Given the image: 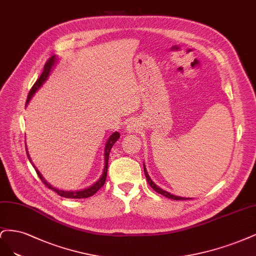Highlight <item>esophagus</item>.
Masks as SVG:
<instances>
[{
    "mask_svg": "<svg viewBox=\"0 0 256 256\" xmlns=\"http://www.w3.org/2000/svg\"><path fill=\"white\" fill-rule=\"evenodd\" d=\"M126 128H128L126 130L130 132V133H136V132H138L140 130V124L138 121L133 120L128 123Z\"/></svg>",
    "mask_w": 256,
    "mask_h": 256,
    "instance_id": "esophagus-1",
    "label": "esophagus"
}]
</instances>
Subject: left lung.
I'll list each match as a JSON object with an SVG mask.
<instances>
[{"mask_svg": "<svg viewBox=\"0 0 256 256\" xmlns=\"http://www.w3.org/2000/svg\"><path fill=\"white\" fill-rule=\"evenodd\" d=\"M144 174H146V178L148 183H149V185L154 189V190H155L156 192H158V194H162V196H167V198H170V199H173V200H188V199H189V198L178 196H174V194H169L168 192H164V190H162V188H160L158 185H155V183H154L153 180L150 178L149 174H148V171H146V169L144 164Z\"/></svg>", "mask_w": 256, "mask_h": 256, "instance_id": "obj_1", "label": "left lung"}]
</instances>
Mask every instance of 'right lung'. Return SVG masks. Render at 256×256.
Returning a JSON list of instances; mask_svg holds the SVG:
<instances>
[{
  "label": "right lung",
  "instance_id": "right-lung-1",
  "mask_svg": "<svg viewBox=\"0 0 256 256\" xmlns=\"http://www.w3.org/2000/svg\"><path fill=\"white\" fill-rule=\"evenodd\" d=\"M56 62H57V58H56V56L54 55V56H52L51 58L46 62L44 68V72L41 73L40 78L37 80V82L34 84V86H32V89H30V94H28V100H26V105L28 104V102L30 101V98H32V96L35 94V92H37V90H38L41 86H42V84L48 80V76H50V72L52 71V68L54 67V64H55ZM119 138H120V134L118 133V132H114V133H112V134L110 136L108 140H107V142H106L105 150H104V162H105V164H104V170H103V173H102L101 178H98V180H96V182L94 184H92V186H89V187H87V188H85V189H82V190H76V192H64V190H60V189H57V188L52 187V186H51L50 184H48V183L46 182V180L44 178V176L40 174V172H39V171L37 170V168L34 166V164H32V160H30V154H28L26 146V150L28 158L30 162H32V167H35V170H36V172H37L38 176L40 178L41 180H42V183H44L48 188L52 189L53 192H55L56 194H58L60 196H64V198H69V199H84V198H89V196H94V194L98 190V189H100V188L104 185L105 180H106V176H107V168H108L110 152V150H112V148L114 144L116 142Z\"/></svg>",
  "mask_w": 256,
  "mask_h": 256
}]
</instances>
